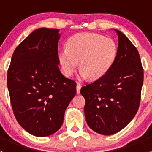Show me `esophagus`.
Returning <instances> with one entry per match:
<instances>
[{
    "mask_svg": "<svg viewBox=\"0 0 152 152\" xmlns=\"http://www.w3.org/2000/svg\"><path fill=\"white\" fill-rule=\"evenodd\" d=\"M81 87H82V86H81L80 84H77V85H76V93H77L78 94L80 93Z\"/></svg>",
    "mask_w": 152,
    "mask_h": 152,
    "instance_id": "34e87169",
    "label": "esophagus"
}]
</instances>
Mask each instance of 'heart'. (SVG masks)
Instances as JSON below:
<instances>
[{
  "label": "heart",
  "instance_id": "b5f03b06",
  "mask_svg": "<svg viewBox=\"0 0 152 152\" xmlns=\"http://www.w3.org/2000/svg\"><path fill=\"white\" fill-rule=\"evenodd\" d=\"M118 55V46L111 38L92 33H80L68 39L58 58L65 76H71L79 62L80 77L97 80L108 73Z\"/></svg>",
  "mask_w": 152,
  "mask_h": 152
}]
</instances>
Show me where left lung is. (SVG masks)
Segmentation results:
<instances>
[{
  "label": "left lung",
  "mask_w": 152,
  "mask_h": 152,
  "mask_svg": "<svg viewBox=\"0 0 152 152\" xmlns=\"http://www.w3.org/2000/svg\"><path fill=\"white\" fill-rule=\"evenodd\" d=\"M114 65L101 79L82 87L84 111L90 129L104 135L124 129L138 110L143 82V69L138 50L120 31Z\"/></svg>",
  "instance_id": "obj_1"
}]
</instances>
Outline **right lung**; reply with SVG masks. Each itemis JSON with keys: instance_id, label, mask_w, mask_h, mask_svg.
Listing matches in <instances>:
<instances>
[{"instance_id": "obj_1", "label": "right lung", "mask_w": 152, "mask_h": 152, "mask_svg": "<svg viewBox=\"0 0 152 152\" xmlns=\"http://www.w3.org/2000/svg\"><path fill=\"white\" fill-rule=\"evenodd\" d=\"M59 29H36L14 51L7 74L11 104L17 121L30 134L45 137L60 129L76 93V84L58 65Z\"/></svg>"}]
</instances>
